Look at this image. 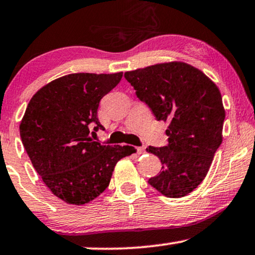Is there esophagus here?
Listing matches in <instances>:
<instances>
[{
    "mask_svg": "<svg viewBox=\"0 0 255 255\" xmlns=\"http://www.w3.org/2000/svg\"><path fill=\"white\" fill-rule=\"evenodd\" d=\"M136 150H137V154H143L144 151H146V149H144V147H137Z\"/></svg>",
    "mask_w": 255,
    "mask_h": 255,
    "instance_id": "34e87169",
    "label": "esophagus"
}]
</instances>
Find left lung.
Returning a JSON list of instances; mask_svg holds the SVG:
<instances>
[{
    "label": "left lung",
    "instance_id": "8db88e82",
    "mask_svg": "<svg viewBox=\"0 0 255 255\" xmlns=\"http://www.w3.org/2000/svg\"><path fill=\"white\" fill-rule=\"evenodd\" d=\"M125 77L156 120L169 122L168 143L147 148L162 163L148 183L168 198L189 194L207 175L222 142L220 90L204 73L182 62L154 64Z\"/></svg>",
    "mask_w": 255,
    "mask_h": 255
}]
</instances>
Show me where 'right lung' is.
I'll list each match as a JSON object with an SVG mask.
<instances>
[{
	"instance_id": "right-lung-1",
	"label": "right lung",
	"mask_w": 255,
	"mask_h": 255,
	"mask_svg": "<svg viewBox=\"0 0 255 255\" xmlns=\"http://www.w3.org/2000/svg\"><path fill=\"white\" fill-rule=\"evenodd\" d=\"M121 79L122 73L69 74L41 88L27 106L22 143L46 186L67 204L98 198L118 161L133 153L129 146H106L90 137L105 129L99 104Z\"/></svg>"
}]
</instances>
